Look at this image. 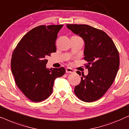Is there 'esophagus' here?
<instances>
[{"label": "esophagus", "instance_id": "esophagus-1", "mask_svg": "<svg viewBox=\"0 0 129 129\" xmlns=\"http://www.w3.org/2000/svg\"><path fill=\"white\" fill-rule=\"evenodd\" d=\"M75 72V71L72 69L70 68H67L66 69V73H73Z\"/></svg>", "mask_w": 129, "mask_h": 129}]
</instances>
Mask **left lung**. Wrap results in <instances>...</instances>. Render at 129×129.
Instances as JSON below:
<instances>
[{"mask_svg": "<svg viewBox=\"0 0 129 129\" xmlns=\"http://www.w3.org/2000/svg\"><path fill=\"white\" fill-rule=\"evenodd\" d=\"M67 27L83 39L84 59L88 75L83 74L75 86L76 96L82 101L99 99L113 83L119 68V53L112 39L102 30L87 24H67ZM81 76L80 72H76Z\"/></svg>", "mask_w": 129, "mask_h": 129, "instance_id": "8db88e82", "label": "left lung"}]
</instances>
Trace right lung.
Listing matches in <instances>:
<instances>
[{
    "mask_svg": "<svg viewBox=\"0 0 129 129\" xmlns=\"http://www.w3.org/2000/svg\"><path fill=\"white\" fill-rule=\"evenodd\" d=\"M63 26L40 25L33 28L13 50L11 69L16 84L31 101L40 102L48 98L55 79L66 72L63 67L53 70L46 68L47 56L56 52L57 33Z\"/></svg>",
    "mask_w": 129,
    "mask_h": 129,
    "instance_id": "1",
    "label": "right lung"
}]
</instances>
